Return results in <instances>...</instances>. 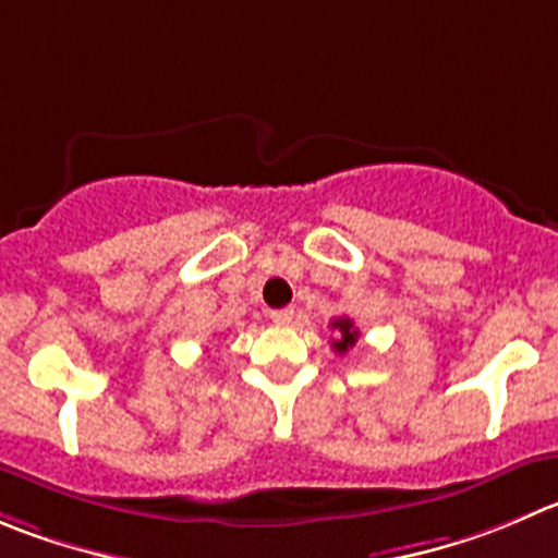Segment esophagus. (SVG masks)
<instances>
[{
    "label": "esophagus",
    "mask_w": 558,
    "mask_h": 558,
    "mask_svg": "<svg viewBox=\"0 0 558 558\" xmlns=\"http://www.w3.org/2000/svg\"><path fill=\"white\" fill-rule=\"evenodd\" d=\"M293 315H295L293 306H288V310H274L270 312V320H274L276 326H288V323H293Z\"/></svg>",
    "instance_id": "1"
}]
</instances>
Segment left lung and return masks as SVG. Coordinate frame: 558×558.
I'll use <instances>...</instances> for the list:
<instances>
[{
	"mask_svg": "<svg viewBox=\"0 0 558 558\" xmlns=\"http://www.w3.org/2000/svg\"><path fill=\"white\" fill-rule=\"evenodd\" d=\"M331 328L337 331V339L331 342V348L337 350V353H348L355 344V339H359V328L353 326L350 317H337V320H331Z\"/></svg>",
	"mask_w": 558,
	"mask_h": 558,
	"instance_id": "left-lung-1",
	"label": "left lung"
}]
</instances>
